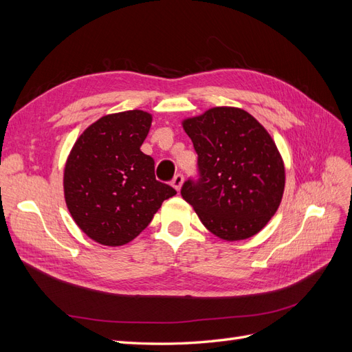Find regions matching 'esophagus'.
Here are the masks:
<instances>
[{"instance_id":"obj_1","label":"esophagus","mask_w":352,"mask_h":352,"mask_svg":"<svg viewBox=\"0 0 352 352\" xmlns=\"http://www.w3.org/2000/svg\"><path fill=\"white\" fill-rule=\"evenodd\" d=\"M182 184H184V175L177 173V175L173 177V180H172V185H173V188H175L176 190H180V188H182Z\"/></svg>"}]
</instances>
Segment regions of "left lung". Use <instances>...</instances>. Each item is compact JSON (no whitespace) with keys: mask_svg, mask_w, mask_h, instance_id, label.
<instances>
[{"mask_svg":"<svg viewBox=\"0 0 352 352\" xmlns=\"http://www.w3.org/2000/svg\"><path fill=\"white\" fill-rule=\"evenodd\" d=\"M182 124L199 175L184 184V199L220 239L254 236L278 211L285 189L283 160L272 136L236 107L210 109Z\"/></svg>","mask_w":352,"mask_h":352,"instance_id":"8db88e82","label":"left lung"}]
</instances>
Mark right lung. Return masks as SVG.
<instances>
[{
	"label": "right lung",
	"mask_w": 352,
	"mask_h": 352,
	"mask_svg": "<svg viewBox=\"0 0 352 352\" xmlns=\"http://www.w3.org/2000/svg\"><path fill=\"white\" fill-rule=\"evenodd\" d=\"M153 116L107 114L78 138L65 167V198L83 233L109 247L135 239L176 190L158 182L154 160L141 151Z\"/></svg>",
	"instance_id": "add662e5"
}]
</instances>
